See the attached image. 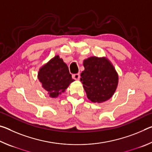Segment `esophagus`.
Segmentation results:
<instances>
[{"label": "esophagus", "instance_id": "obj_1", "mask_svg": "<svg viewBox=\"0 0 152 152\" xmlns=\"http://www.w3.org/2000/svg\"><path fill=\"white\" fill-rule=\"evenodd\" d=\"M80 74H73L72 75V78L74 79V80H78L80 79Z\"/></svg>", "mask_w": 152, "mask_h": 152}]
</instances>
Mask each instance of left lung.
Masks as SVG:
<instances>
[{
    "mask_svg": "<svg viewBox=\"0 0 152 152\" xmlns=\"http://www.w3.org/2000/svg\"><path fill=\"white\" fill-rule=\"evenodd\" d=\"M80 80L88 99L98 103L110 99L119 82V76L112 63L105 57L92 56L84 60Z\"/></svg>",
    "mask_w": 152,
    "mask_h": 152,
    "instance_id": "obj_1",
    "label": "left lung"
}]
</instances>
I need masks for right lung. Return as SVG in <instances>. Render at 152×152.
<instances>
[{
	"label": "right lung",
	"instance_id": "right-lung-1",
	"mask_svg": "<svg viewBox=\"0 0 152 152\" xmlns=\"http://www.w3.org/2000/svg\"><path fill=\"white\" fill-rule=\"evenodd\" d=\"M37 78L43 88L51 98L58 97L65 92L69 85L74 81L68 67L59 56H56L41 67Z\"/></svg>",
	"mask_w": 152,
	"mask_h": 152
}]
</instances>
